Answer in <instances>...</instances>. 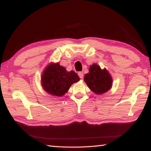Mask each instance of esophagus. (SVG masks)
<instances>
[{"label": "esophagus", "instance_id": "esophagus-1", "mask_svg": "<svg viewBox=\"0 0 151 151\" xmlns=\"http://www.w3.org/2000/svg\"><path fill=\"white\" fill-rule=\"evenodd\" d=\"M78 75L79 76V77H80L81 78H83V72H79L78 73Z\"/></svg>", "mask_w": 151, "mask_h": 151}]
</instances>
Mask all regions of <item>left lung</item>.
Masks as SVG:
<instances>
[{
	"label": "left lung",
	"mask_w": 151,
	"mask_h": 151,
	"mask_svg": "<svg viewBox=\"0 0 151 151\" xmlns=\"http://www.w3.org/2000/svg\"><path fill=\"white\" fill-rule=\"evenodd\" d=\"M85 81L88 87L97 94L108 91L112 86V78L106 70H101L100 66L94 64L85 75Z\"/></svg>",
	"instance_id": "1"
}]
</instances>
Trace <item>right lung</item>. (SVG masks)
Returning a JSON list of instances; mask_svg holds the SVG:
<instances>
[{
  "label": "right lung",
  "instance_id": "1",
  "mask_svg": "<svg viewBox=\"0 0 151 151\" xmlns=\"http://www.w3.org/2000/svg\"><path fill=\"white\" fill-rule=\"evenodd\" d=\"M79 79V76L75 71L68 72L58 63H52L45 68L42 76V84L48 93L53 96H61Z\"/></svg>",
  "mask_w": 151,
  "mask_h": 151
}]
</instances>
